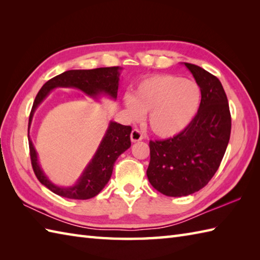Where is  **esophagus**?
Masks as SVG:
<instances>
[{"label": "esophagus", "mask_w": 260, "mask_h": 260, "mask_svg": "<svg viewBox=\"0 0 260 260\" xmlns=\"http://www.w3.org/2000/svg\"><path fill=\"white\" fill-rule=\"evenodd\" d=\"M143 140V135L139 129H133L131 133V141L133 143H136V142H140Z\"/></svg>", "instance_id": "1"}]
</instances>
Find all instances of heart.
<instances>
[{
  "mask_svg": "<svg viewBox=\"0 0 260 260\" xmlns=\"http://www.w3.org/2000/svg\"><path fill=\"white\" fill-rule=\"evenodd\" d=\"M202 92L196 81L173 75H155L140 81L134 95L124 97L131 120L148 113V125L159 137H173L187 128L201 105Z\"/></svg>",
  "mask_w": 260,
  "mask_h": 260,
  "instance_id": "obj_1",
  "label": "heart"
}]
</instances>
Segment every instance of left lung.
<instances>
[{
	"instance_id": "obj_1",
	"label": "left lung",
	"mask_w": 260,
	"mask_h": 260,
	"mask_svg": "<svg viewBox=\"0 0 260 260\" xmlns=\"http://www.w3.org/2000/svg\"><path fill=\"white\" fill-rule=\"evenodd\" d=\"M202 92L192 123L172 139L150 142L146 174L154 189L168 197H184L212 179L227 150L231 116L221 82L199 66L183 62Z\"/></svg>"
}]
</instances>
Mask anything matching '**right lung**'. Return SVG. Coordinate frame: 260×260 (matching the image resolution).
<instances>
[{
	"instance_id": "1",
	"label": "right lung",
	"mask_w": 260,
	"mask_h": 260,
	"mask_svg": "<svg viewBox=\"0 0 260 260\" xmlns=\"http://www.w3.org/2000/svg\"><path fill=\"white\" fill-rule=\"evenodd\" d=\"M121 69L123 68L120 67H107L90 70H68L48 80L38 92L30 113L29 128H27L31 163L38 180L56 194L68 199H75V200H87V199L96 197L108 183L116 159L121 153L131 147L129 136L132 127L110 120L101 144L93 154L90 162L82 171L79 179L76 181L74 185L60 186L49 180L39 162L36 147L30 139V126L33 115H35L39 105L45 101L51 90L59 87L77 88L86 93L87 96L97 99V101L102 96H107L113 101H116Z\"/></svg>"
}]
</instances>
